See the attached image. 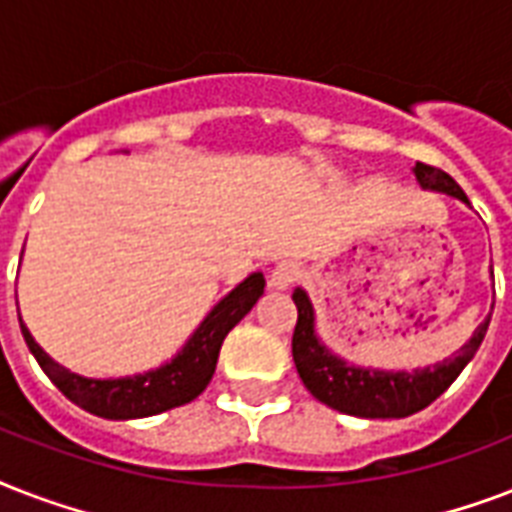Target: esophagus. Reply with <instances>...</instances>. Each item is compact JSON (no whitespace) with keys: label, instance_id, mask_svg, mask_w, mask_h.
<instances>
[{"label":"esophagus","instance_id":"obj_1","mask_svg":"<svg viewBox=\"0 0 512 512\" xmlns=\"http://www.w3.org/2000/svg\"><path fill=\"white\" fill-rule=\"evenodd\" d=\"M297 279H300V265L284 260L271 271V289H289Z\"/></svg>","mask_w":512,"mask_h":512}]
</instances>
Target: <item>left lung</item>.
Segmentation results:
<instances>
[{"label": "left lung", "mask_w": 512, "mask_h": 512, "mask_svg": "<svg viewBox=\"0 0 512 512\" xmlns=\"http://www.w3.org/2000/svg\"><path fill=\"white\" fill-rule=\"evenodd\" d=\"M414 177L420 180L422 188L449 193L454 199L468 204L465 191L444 170L417 162ZM292 300L297 305L292 358H295L297 374H300L303 385L319 398L321 404L332 406L342 414L366 417V420L409 417V414L433 404L460 377L470 358L476 356V350L484 342L486 329H489V319H492V316H486L473 332V337L452 358H444L441 364L414 369V372H382V369L348 364L335 356L327 345H321L316 329H313V305L308 295L303 289H295Z\"/></svg>", "instance_id": "1"}]
</instances>
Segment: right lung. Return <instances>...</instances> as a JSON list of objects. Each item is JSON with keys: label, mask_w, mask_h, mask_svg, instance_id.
<instances>
[{"label": "right lung", "mask_w": 512, "mask_h": 512, "mask_svg": "<svg viewBox=\"0 0 512 512\" xmlns=\"http://www.w3.org/2000/svg\"><path fill=\"white\" fill-rule=\"evenodd\" d=\"M263 289V273L247 276L239 287L228 292L207 313V319L201 321L199 329L193 332L191 340L185 342L183 350L172 361L146 374L119 377V380H92V377L68 372L66 366L55 364L36 345L23 321H20V332L44 374L68 401H74L84 412L98 414L106 420H138V417H151V414H162L167 409L188 404L207 388L215 374L225 335L252 311V305L260 300Z\"/></svg>", "instance_id": "1"}]
</instances>
